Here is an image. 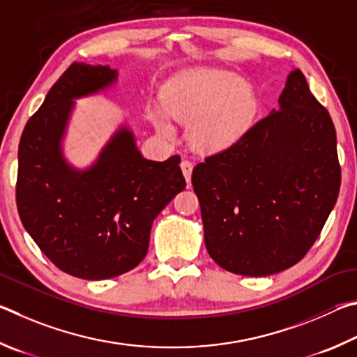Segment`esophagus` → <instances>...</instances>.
Listing matches in <instances>:
<instances>
[{
    "instance_id": "obj_1",
    "label": "esophagus",
    "mask_w": 357,
    "mask_h": 357,
    "mask_svg": "<svg viewBox=\"0 0 357 357\" xmlns=\"http://www.w3.org/2000/svg\"><path fill=\"white\" fill-rule=\"evenodd\" d=\"M180 167H182V172L185 175L186 182H191V174H192V162L190 160H183L182 162H180Z\"/></svg>"
}]
</instances>
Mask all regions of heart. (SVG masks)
I'll list each match as a JSON object with an SVG mask.
<instances>
[{
	"label": "heart",
	"mask_w": 357,
	"mask_h": 357,
	"mask_svg": "<svg viewBox=\"0 0 357 357\" xmlns=\"http://www.w3.org/2000/svg\"><path fill=\"white\" fill-rule=\"evenodd\" d=\"M165 109L150 111L162 136L174 139L175 121L190 126L192 147L220 153L235 146L252 127L259 100L251 86L229 72H191L172 81L162 96Z\"/></svg>",
	"instance_id": "1"
}]
</instances>
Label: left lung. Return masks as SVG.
<instances>
[{"label":"left lung","mask_w":357,"mask_h":357,"mask_svg":"<svg viewBox=\"0 0 357 357\" xmlns=\"http://www.w3.org/2000/svg\"><path fill=\"white\" fill-rule=\"evenodd\" d=\"M340 180L333 119L296 68L278 109L192 169L210 257L251 278L296 265L334 208Z\"/></svg>","instance_id":"obj_1"}]
</instances>
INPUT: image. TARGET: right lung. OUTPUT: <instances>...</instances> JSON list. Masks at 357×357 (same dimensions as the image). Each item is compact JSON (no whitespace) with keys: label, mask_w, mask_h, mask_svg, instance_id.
<instances>
[{"label":"right lung","mask_w":357,"mask_h":357,"mask_svg":"<svg viewBox=\"0 0 357 357\" xmlns=\"http://www.w3.org/2000/svg\"><path fill=\"white\" fill-rule=\"evenodd\" d=\"M117 70L73 62L26 122L18 146L17 208L40 251L67 274L111 279L146 257L152 222L185 190L180 156L144 158L121 127L91 167L62 155L75 98L114 84Z\"/></svg>","instance_id":"obj_1"}]
</instances>
